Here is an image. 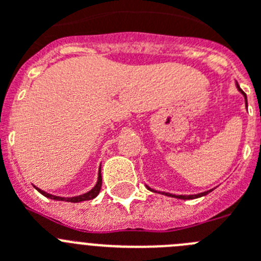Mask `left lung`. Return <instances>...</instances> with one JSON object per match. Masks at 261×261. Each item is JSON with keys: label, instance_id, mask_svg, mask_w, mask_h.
<instances>
[{"label": "left lung", "instance_id": "left-lung-1", "mask_svg": "<svg viewBox=\"0 0 261 261\" xmlns=\"http://www.w3.org/2000/svg\"><path fill=\"white\" fill-rule=\"evenodd\" d=\"M235 85H237V89L239 90V93L243 94L244 99H246V107H247V96H246V94H244L243 90H242L241 87H239L238 82H235ZM146 188H147V190L153 191V192H155V191H154V190H151L150 187H147V186H146ZM212 191H213V190H209V191H206V192L197 193V195H172V193H166V192H163V195L170 196V197H176V199H181V200H192V199H197V197H202V196L208 195V193H209V192H212Z\"/></svg>", "mask_w": 261, "mask_h": 261}]
</instances>
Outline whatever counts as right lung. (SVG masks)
Returning a JSON list of instances; mask_svg holds the SVG:
<instances>
[{"instance_id": "right-lung-1", "label": "right lung", "mask_w": 261, "mask_h": 261, "mask_svg": "<svg viewBox=\"0 0 261 261\" xmlns=\"http://www.w3.org/2000/svg\"><path fill=\"white\" fill-rule=\"evenodd\" d=\"M100 187H102V174H100V168H99L98 181H96V184L94 186L93 190H90L89 192L84 193V195L74 196V197H60V196H55V195H50V193H47L45 191L38 188V187H35V188L41 193V195L45 196V197H48V199L50 200H57V201H66V202H81V201H87V200L95 199L96 196L99 195V192H100Z\"/></svg>"}]
</instances>
